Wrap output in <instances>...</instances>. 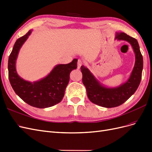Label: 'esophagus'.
I'll return each instance as SVG.
<instances>
[{"label": "esophagus", "mask_w": 152, "mask_h": 152, "mask_svg": "<svg viewBox=\"0 0 152 152\" xmlns=\"http://www.w3.org/2000/svg\"><path fill=\"white\" fill-rule=\"evenodd\" d=\"M82 65H83V62H82V60H80V59H79V60H78V62H77V68L80 69Z\"/></svg>", "instance_id": "obj_1"}]
</instances>
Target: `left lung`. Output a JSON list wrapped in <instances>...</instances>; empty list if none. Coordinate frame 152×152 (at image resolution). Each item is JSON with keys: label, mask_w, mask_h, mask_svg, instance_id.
<instances>
[{"label": "left lung", "mask_w": 152, "mask_h": 152, "mask_svg": "<svg viewBox=\"0 0 152 152\" xmlns=\"http://www.w3.org/2000/svg\"><path fill=\"white\" fill-rule=\"evenodd\" d=\"M115 40H124L129 43L135 54V63L129 79L122 84L115 87L105 86L96 79L88 68L81 66L82 82L86 87L87 94L92 103L105 108L120 106L134 94L138 87L142 76L143 60L138 42L124 32L116 33Z\"/></svg>", "instance_id": "left-lung-1"}]
</instances>
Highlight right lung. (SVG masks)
I'll return each mask as SVG.
<instances>
[{
	"instance_id": "1",
	"label": "right lung",
	"mask_w": 152,
	"mask_h": 152,
	"mask_svg": "<svg viewBox=\"0 0 152 152\" xmlns=\"http://www.w3.org/2000/svg\"><path fill=\"white\" fill-rule=\"evenodd\" d=\"M31 31L29 30L14 45L8 60L9 79L16 94L25 103L39 108H48L61 102L70 80V73L77 68L78 59L56 65L46 77L37 81L24 80L18 74L16 63L21 48Z\"/></svg>"
}]
</instances>
